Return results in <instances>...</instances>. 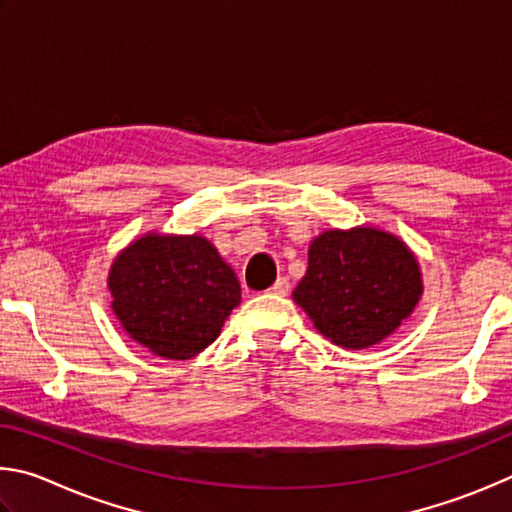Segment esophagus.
I'll list each match as a JSON object with an SVG mask.
<instances>
[{"label": "esophagus", "mask_w": 512, "mask_h": 512, "mask_svg": "<svg viewBox=\"0 0 512 512\" xmlns=\"http://www.w3.org/2000/svg\"><path fill=\"white\" fill-rule=\"evenodd\" d=\"M270 292L272 294H276V297H285V294L290 292V283H288V279H279L276 281L272 288H270Z\"/></svg>", "instance_id": "esophagus-1"}]
</instances>
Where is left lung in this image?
<instances>
[{
    "label": "left lung",
    "instance_id": "left-lung-1",
    "mask_svg": "<svg viewBox=\"0 0 512 512\" xmlns=\"http://www.w3.org/2000/svg\"><path fill=\"white\" fill-rule=\"evenodd\" d=\"M423 272L396 233L328 229L312 238L292 299L330 342L360 351L396 333L423 297Z\"/></svg>",
    "mask_w": 512,
    "mask_h": 512
}]
</instances>
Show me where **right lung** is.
<instances>
[{
    "label": "right lung",
    "mask_w": 512,
    "mask_h": 512,
    "mask_svg": "<svg viewBox=\"0 0 512 512\" xmlns=\"http://www.w3.org/2000/svg\"><path fill=\"white\" fill-rule=\"evenodd\" d=\"M107 288L128 337L164 360L202 353L240 303L236 272L200 233H143L112 261Z\"/></svg>",
    "instance_id": "1"
}]
</instances>
